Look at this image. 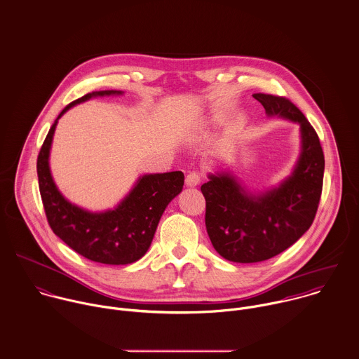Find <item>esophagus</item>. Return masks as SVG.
Returning <instances> with one entry per match:
<instances>
[{
    "label": "esophagus",
    "instance_id": "obj_1",
    "mask_svg": "<svg viewBox=\"0 0 359 359\" xmlns=\"http://www.w3.org/2000/svg\"><path fill=\"white\" fill-rule=\"evenodd\" d=\"M184 182H186V186H187V187H196V186L200 184L201 176H200L198 172L193 170V172H190V173L186 176V180H184Z\"/></svg>",
    "mask_w": 359,
    "mask_h": 359
}]
</instances>
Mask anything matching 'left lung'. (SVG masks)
I'll return each mask as SVG.
<instances>
[{
  "label": "left lung",
  "mask_w": 359,
  "mask_h": 359,
  "mask_svg": "<svg viewBox=\"0 0 359 359\" xmlns=\"http://www.w3.org/2000/svg\"><path fill=\"white\" fill-rule=\"evenodd\" d=\"M267 117L299 126L301 149L290 176L252 191L231 170L208 173L201 186L205 226L214 249L233 263L269 260L292 246L312 225L322 196L325 155L319 137L301 110L285 97L255 93Z\"/></svg>",
  "instance_id": "left-lung-1"
}]
</instances>
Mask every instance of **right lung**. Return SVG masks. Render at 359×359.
<instances>
[{
	"label": "right lung",
	"mask_w": 359,
	"mask_h": 359,
	"mask_svg": "<svg viewBox=\"0 0 359 359\" xmlns=\"http://www.w3.org/2000/svg\"><path fill=\"white\" fill-rule=\"evenodd\" d=\"M123 93L97 90L69 103L53 123L37 158L39 189L50 228L78 255L109 266L135 263L148 252L163 211L184 184V175L180 170L145 173L117 205L104 211L79 207L58 190L50 169V151L60 117L89 99Z\"/></svg>",
	"instance_id": "right-lung-1"
}]
</instances>
